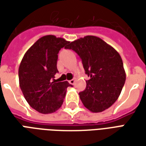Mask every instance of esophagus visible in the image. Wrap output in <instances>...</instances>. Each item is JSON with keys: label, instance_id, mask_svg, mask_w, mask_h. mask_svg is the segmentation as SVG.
<instances>
[{"label": "esophagus", "instance_id": "34e87169", "mask_svg": "<svg viewBox=\"0 0 146 146\" xmlns=\"http://www.w3.org/2000/svg\"><path fill=\"white\" fill-rule=\"evenodd\" d=\"M75 81H76V80H75V79H72V80H70L69 82H70V84H75Z\"/></svg>", "mask_w": 146, "mask_h": 146}]
</instances>
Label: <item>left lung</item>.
<instances>
[{
  "label": "left lung",
  "instance_id": "1",
  "mask_svg": "<svg viewBox=\"0 0 146 146\" xmlns=\"http://www.w3.org/2000/svg\"><path fill=\"white\" fill-rule=\"evenodd\" d=\"M78 54L90 77L80 92L84 106L92 113L107 110L119 98L126 80L122 58L114 48L95 36H86L67 46Z\"/></svg>",
  "mask_w": 146,
  "mask_h": 146
}]
</instances>
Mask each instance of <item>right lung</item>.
Wrapping results in <instances>:
<instances>
[{"mask_svg": "<svg viewBox=\"0 0 146 146\" xmlns=\"http://www.w3.org/2000/svg\"><path fill=\"white\" fill-rule=\"evenodd\" d=\"M70 41L54 35L37 40L24 54L19 68V86L31 107L44 114L52 113L62 106L71 84L54 80L58 54Z\"/></svg>", "mask_w": 146, "mask_h": 146, "instance_id": "obj_1", "label": "right lung"}]
</instances>
